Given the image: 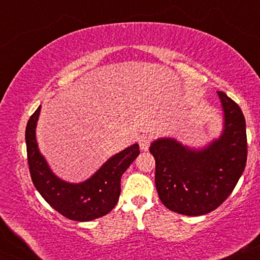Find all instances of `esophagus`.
I'll list each match as a JSON object with an SVG mask.
<instances>
[{
    "label": "esophagus",
    "instance_id": "esophagus-1",
    "mask_svg": "<svg viewBox=\"0 0 260 260\" xmlns=\"http://www.w3.org/2000/svg\"><path fill=\"white\" fill-rule=\"evenodd\" d=\"M149 145H150V138L147 136H142L139 138V147L140 150L143 151H147L149 149Z\"/></svg>",
    "mask_w": 260,
    "mask_h": 260
}]
</instances>
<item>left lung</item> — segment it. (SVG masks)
Listing matches in <instances>:
<instances>
[{
	"label": "left lung",
	"instance_id": "8db88e82",
	"mask_svg": "<svg viewBox=\"0 0 260 260\" xmlns=\"http://www.w3.org/2000/svg\"><path fill=\"white\" fill-rule=\"evenodd\" d=\"M222 131L202 148L176 138L155 139V184L162 204L175 213L199 216L215 210L231 194L247 162L246 120L240 106L217 91Z\"/></svg>",
	"mask_w": 260,
	"mask_h": 260
}]
</instances>
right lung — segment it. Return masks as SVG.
<instances>
[{
    "mask_svg": "<svg viewBox=\"0 0 260 260\" xmlns=\"http://www.w3.org/2000/svg\"><path fill=\"white\" fill-rule=\"evenodd\" d=\"M41 106L29 118L25 129L26 154L32 183L41 197L61 215L74 221H91L115 208L121 194V177L139 155L137 143L112 155L90 177L79 183L59 178L52 171L37 142Z\"/></svg>",
    "mask_w": 260,
    "mask_h": 260,
    "instance_id": "add662e5",
    "label": "right lung"
}]
</instances>
